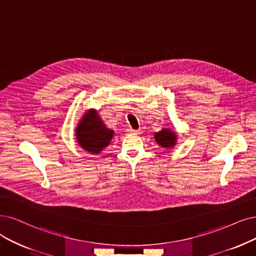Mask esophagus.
<instances>
[{"label": "esophagus", "mask_w": 256, "mask_h": 256, "mask_svg": "<svg viewBox=\"0 0 256 256\" xmlns=\"http://www.w3.org/2000/svg\"><path fill=\"white\" fill-rule=\"evenodd\" d=\"M139 133V130H128V134L130 135H137Z\"/></svg>", "instance_id": "34e87169"}]
</instances>
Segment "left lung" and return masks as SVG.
<instances>
[{
  "label": "left lung",
  "instance_id": "left-lung-1",
  "mask_svg": "<svg viewBox=\"0 0 256 256\" xmlns=\"http://www.w3.org/2000/svg\"><path fill=\"white\" fill-rule=\"evenodd\" d=\"M154 138L158 146L164 148H172L177 142V133L171 128H164L162 130L154 134Z\"/></svg>",
  "mask_w": 256,
  "mask_h": 256
}]
</instances>
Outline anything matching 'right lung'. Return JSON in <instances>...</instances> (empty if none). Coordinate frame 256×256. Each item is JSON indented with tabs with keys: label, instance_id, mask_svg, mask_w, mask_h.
<instances>
[{
	"label": "right lung",
	"instance_id": "obj_1",
	"mask_svg": "<svg viewBox=\"0 0 256 256\" xmlns=\"http://www.w3.org/2000/svg\"><path fill=\"white\" fill-rule=\"evenodd\" d=\"M76 139L86 152L99 154L112 142L114 130L106 128L96 110L90 108L84 112L76 126Z\"/></svg>",
	"mask_w": 256,
	"mask_h": 256
}]
</instances>
